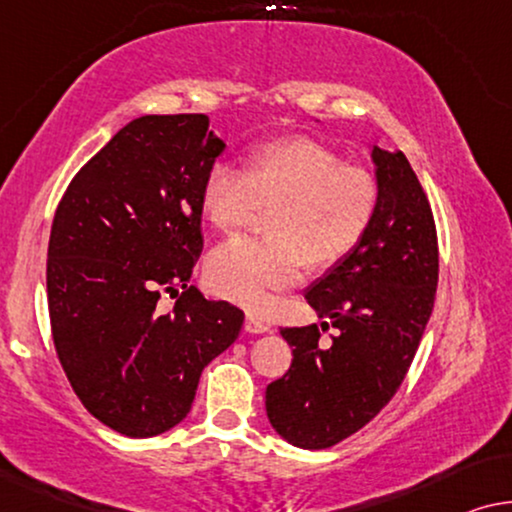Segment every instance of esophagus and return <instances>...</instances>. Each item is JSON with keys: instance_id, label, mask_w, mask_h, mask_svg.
<instances>
[{"instance_id": "34e87169", "label": "esophagus", "mask_w": 512, "mask_h": 512, "mask_svg": "<svg viewBox=\"0 0 512 512\" xmlns=\"http://www.w3.org/2000/svg\"><path fill=\"white\" fill-rule=\"evenodd\" d=\"M271 327L266 325L264 320H259L257 315H248L246 318V331H250V334H264V331H269Z\"/></svg>"}]
</instances>
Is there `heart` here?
I'll use <instances>...</instances> for the list:
<instances>
[{"instance_id":"obj_1","label":"heart","mask_w":512,"mask_h":512,"mask_svg":"<svg viewBox=\"0 0 512 512\" xmlns=\"http://www.w3.org/2000/svg\"><path fill=\"white\" fill-rule=\"evenodd\" d=\"M380 185L369 169L345 164L313 136L257 143L246 171L215 164L201 183V211L220 232H236L271 208L269 239L239 236L206 259V283L248 311H266L276 294L301 283L306 262L327 269L348 257L369 232Z\"/></svg>"}]
</instances>
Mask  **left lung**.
Segmentation results:
<instances>
[{
    "label": "left lung",
    "instance_id": "8db88e82",
    "mask_svg": "<svg viewBox=\"0 0 512 512\" xmlns=\"http://www.w3.org/2000/svg\"><path fill=\"white\" fill-rule=\"evenodd\" d=\"M380 199L352 253L306 290L318 325L285 327L292 364L266 387L271 427L297 448L325 450L369 424L406 378L438 285V239L429 199L406 155L373 146Z\"/></svg>",
    "mask_w": 512,
    "mask_h": 512
}]
</instances>
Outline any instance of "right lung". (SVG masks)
Returning a JSON list of instances; mask_svg holds the SVG:
<instances>
[{
  "label": "right lung",
  "mask_w": 512,
  "mask_h": 512,
  "mask_svg": "<svg viewBox=\"0 0 512 512\" xmlns=\"http://www.w3.org/2000/svg\"><path fill=\"white\" fill-rule=\"evenodd\" d=\"M225 150L201 113L141 115L74 176L48 241V313L76 397L118 434L157 436L190 413L204 366L243 311L190 285L201 183ZM162 291L177 297L169 314Z\"/></svg>",
  "instance_id": "right-lung-1"
}]
</instances>
